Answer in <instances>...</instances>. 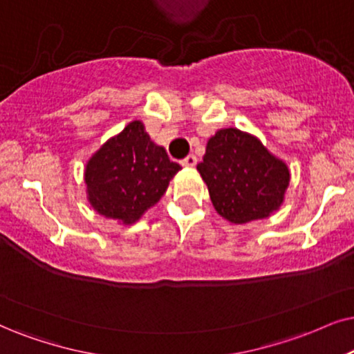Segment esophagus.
I'll use <instances>...</instances> for the list:
<instances>
[{"instance_id": "obj_1", "label": "esophagus", "mask_w": 354, "mask_h": 354, "mask_svg": "<svg viewBox=\"0 0 354 354\" xmlns=\"http://www.w3.org/2000/svg\"><path fill=\"white\" fill-rule=\"evenodd\" d=\"M181 165H183V167H186V168H192V167H196V165H198V158H196L194 155H187L186 158L181 162Z\"/></svg>"}]
</instances>
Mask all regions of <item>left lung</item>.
I'll return each instance as SVG.
<instances>
[{
  "instance_id": "8db88e82",
  "label": "left lung",
  "mask_w": 354,
  "mask_h": 354,
  "mask_svg": "<svg viewBox=\"0 0 354 354\" xmlns=\"http://www.w3.org/2000/svg\"><path fill=\"white\" fill-rule=\"evenodd\" d=\"M198 171L217 214L241 225L270 217L284 203L290 171L257 136L221 129L205 145Z\"/></svg>"
}]
</instances>
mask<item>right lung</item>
I'll list each match as a JSON object with an SVG mask.
<instances>
[{
  "label": "right lung",
  "mask_w": 354,
  "mask_h": 354,
  "mask_svg": "<svg viewBox=\"0 0 354 354\" xmlns=\"http://www.w3.org/2000/svg\"><path fill=\"white\" fill-rule=\"evenodd\" d=\"M181 167L156 145L142 120L107 138L84 167L89 205L100 216L132 225L162 199Z\"/></svg>",
  "instance_id": "right-lung-1"
}]
</instances>
